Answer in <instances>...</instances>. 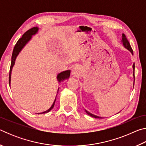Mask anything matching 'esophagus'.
<instances>
[{
    "label": "esophagus",
    "mask_w": 146,
    "mask_h": 146,
    "mask_svg": "<svg viewBox=\"0 0 146 146\" xmlns=\"http://www.w3.org/2000/svg\"><path fill=\"white\" fill-rule=\"evenodd\" d=\"M72 75H73L74 76H77L79 75V70L78 68L76 67V66H75L73 69H72Z\"/></svg>",
    "instance_id": "obj_1"
}]
</instances>
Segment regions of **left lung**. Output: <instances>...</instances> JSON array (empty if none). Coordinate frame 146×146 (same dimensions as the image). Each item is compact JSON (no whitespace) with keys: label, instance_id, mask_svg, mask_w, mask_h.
I'll use <instances>...</instances> for the list:
<instances>
[{"label":"left lung","instance_id":"8db88e82","mask_svg":"<svg viewBox=\"0 0 146 146\" xmlns=\"http://www.w3.org/2000/svg\"><path fill=\"white\" fill-rule=\"evenodd\" d=\"M121 41H122V42L123 44V46H124V48H125L127 49H128V50H129L130 52L131 53L132 55H133V49L131 48V46H130V44L129 42V41L127 40L126 36H125V35L124 34H122V40H121ZM133 76H134V78H135V63L133 64ZM133 86H134V83H133ZM85 111H86V113H87V114L89 115L90 116H91V117H94V118H104L102 117H98V116L93 115V114H92V113H90L89 111H88L87 110H85Z\"/></svg>","mask_w":146,"mask_h":146}]
</instances>
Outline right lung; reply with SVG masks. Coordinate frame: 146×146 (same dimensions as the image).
<instances>
[{
	"mask_svg": "<svg viewBox=\"0 0 146 146\" xmlns=\"http://www.w3.org/2000/svg\"><path fill=\"white\" fill-rule=\"evenodd\" d=\"M38 31V28H37V27H34V28H32L31 29H29L28 31H27L26 33H24L23 36H22V37L21 38L19 39V40L17 41V44H15V46L13 51V53H12L11 63V66H10V70H9V86H10V83H11V71H12V69H13V66L15 65V60H16L17 56H18L19 53L21 52V50L23 49L24 47L26 46V44L31 40L32 38V36L34 35H35L36 33H37ZM70 73H71L70 70H66V71H62V72L59 73L57 75V77H56L58 82H61L62 81L66 80V79L69 78V77H70ZM58 90H59V88L58 89L57 93L58 92ZM56 96H57V94H56L55 99V100H54V102L53 103L52 106H51V108H49V110L46 111L38 113V114H43V113H48L49 111H50L52 110L53 108L54 107V105H55V102L56 99Z\"/></svg>",
	"mask_w": 146,
	"mask_h": 146,
	"instance_id": "right-lung-1",
	"label": "right lung"
}]
</instances>
